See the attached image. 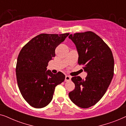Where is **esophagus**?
Instances as JSON below:
<instances>
[{
	"label": "esophagus",
	"mask_w": 126,
	"mask_h": 126,
	"mask_svg": "<svg viewBox=\"0 0 126 126\" xmlns=\"http://www.w3.org/2000/svg\"><path fill=\"white\" fill-rule=\"evenodd\" d=\"M70 79H71V77L69 76H65V82H68L70 81Z\"/></svg>",
	"instance_id": "esophagus-1"
}]
</instances>
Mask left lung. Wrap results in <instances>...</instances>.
Here are the masks:
<instances>
[{"instance_id":"1","label":"left lung","mask_w":126,"mask_h":126,"mask_svg":"<svg viewBox=\"0 0 126 126\" xmlns=\"http://www.w3.org/2000/svg\"><path fill=\"white\" fill-rule=\"evenodd\" d=\"M79 53V65L87 73L85 80L75 76L72 81L75 88L69 93L70 99L79 107L87 108L94 106L106 92L114 71L112 53L107 45L92 32L70 34Z\"/></svg>"}]
</instances>
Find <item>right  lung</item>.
Here are the masks:
<instances>
[{"label": "right lung", "instance_id": "1", "mask_svg": "<svg viewBox=\"0 0 126 126\" xmlns=\"http://www.w3.org/2000/svg\"><path fill=\"white\" fill-rule=\"evenodd\" d=\"M69 33L41 34L22 47L17 59V83L24 99L36 108L45 107L53 99L55 87L65 80L61 72L46 70L55 49Z\"/></svg>", "mask_w": 126, "mask_h": 126}]
</instances>
